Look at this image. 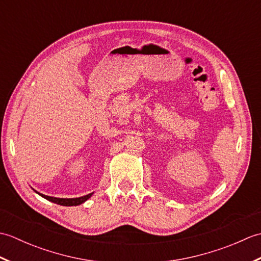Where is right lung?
<instances>
[{"instance_id": "add662e5", "label": "right lung", "mask_w": 261, "mask_h": 261, "mask_svg": "<svg viewBox=\"0 0 261 261\" xmlns=\"http://www.w3.org/2000/svg\"><path fill=\"white\" fill-rule=\"evenodd\" d=\"M38 194L40 196H42L43 198L48 199V201H50L53 203H56V204H59V205H64V206H76V205H80L82 203H84L86 199H88V198L92 196V193H91V194H88V195L82 196V197H76V198H57V197L43 195V194H40V193H38Z\"/></svg>"}]
</instances>
